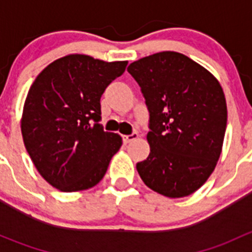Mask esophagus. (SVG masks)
Returning <instances> with one entry per match:
<instances>
[{
  "instance_id": "obj_1",
  "label": "esophagus",
  "mask_w": 252,
  "mask_h": 252,
  "mask_svg": "<svg viewBox=\"0 0 252 252\" xmlns=\"http://www.w3.org/2000/svg\"><path fill=\"white\" fill-rule=\"evenodd\" d=\"M138 138H139L138 133H133V134H130V135H123V142L124 144H128V142L136 140Z\"/></svg>"
}]
</instances>
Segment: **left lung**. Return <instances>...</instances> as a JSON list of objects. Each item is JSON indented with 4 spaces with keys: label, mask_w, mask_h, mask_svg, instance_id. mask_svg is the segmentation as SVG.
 <instances>
[{
    "label": "left lung",
    "mask_w": 252,
    "mask_h": 252,
    "mask_svg": "<svg viewBox=\"0 0 252 252\" xmlns=\"http://www.w3.org/2000/svg\"><path fill=\"white\" fill-rule=\"evenodd\" d=\"M150 113V155L136 163L142 182L184 197L205 184L220 156L227 126L224 93L206 68L174 51L130 63Z\"/></svg>",
    "instance_id": "8db88e82"
}]
</instances>
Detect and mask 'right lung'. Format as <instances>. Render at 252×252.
<instances>
[{
	"label": "right lung",
	"mask_w": 252,
	"mask_h": 252,
	"mask_svg": "<svg viewBox=\"0 0 252 252\" xmlns=\"http://www.w3.org/2000/svg\"><path fill=\"white\" fill-rule=\"evenodd\" d=\"M126 64L68 55L48 64L30 86L20 122L23 140L37 172L56 189L95 187L121 149V135L103 131L98 123L100 98Z\"/></svg>",
	"instance_id": "obj_1"
}]
</instances>
